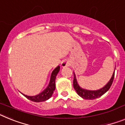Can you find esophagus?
Listing matches in <instances>:
<instances>
[{
    "label": "esophagus",
    "instance_id": "esophagus-1",
    "mask_svg": "<svg viewBox=\"0 0 125 125\" xmlns=\"http://www.w3.org/2000/svg\"><path fill=\"white\" fill-rule=\"evenodd\" d=\"M70 65H71V63H70V61L68 60H63L62 63H61V65H62V67H69Z\"/></svg>",
    "mask_w": 125,
    "mask_h": 125
}]
</instances>
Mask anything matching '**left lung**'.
<instances>
[{
	"mask_svg": "<svg viewBox=\"0 0 125 125\" xmlns=\"http://www.w3.org/2000/svg\"><path fill=\"white\" fill-rule=\"evenodd\" d=\"M116 68V67H115ZM114 77V71L113 72V75L111 77V79L109 81V82L105 84L102 88L98 89L96 90H89L83 88L80 86L77 83L76 76H75V73L74 72V81H73V86L76 91L77 93L81 97H82L84 99H87V100H93L95 98H97L98 97L103 95L104 93H106L108 90L111 88L112 84H113V80Z\"/></svg>",
	"mask_w": 125,
	"mask_h": 125,
	"instance_id": "1",
	"label": "left lung"
}]
</instances>
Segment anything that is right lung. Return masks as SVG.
Listing matches in <instances>:
<instances>
[{
    "label": "right lung",
    "instance_id": "right-lung-1",
    "mask_svg": "<svg viewBox=\"0 0 125 125\" xmlns=\"http://www.w3.org/2000/svg\"><path fill=\"white\" fill-rule=\"evenodd\" d=\"M60 66L58 65L54 69L51 73V77H50V81L49 83V84L47 86V88L45 89L44 91L41 93H39L38 95H34V96H28L27 95L23 94V95L27 98L29 100H32L35 102H44L48 100L52 96L53 92L55 90V79L58 73L60 71Z\"/></svg>",
    "mask_w": 125,
    "mask_h": 125
}]
</instances>
